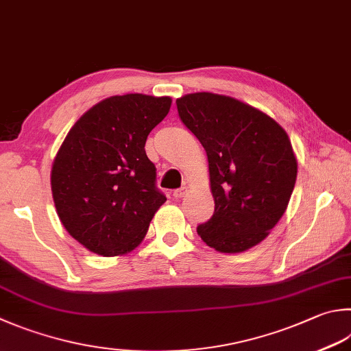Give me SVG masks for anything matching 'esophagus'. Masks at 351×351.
<instances>
[{
    "label": "esophagus",
    "instance_id": "34e87169",
    "mask_svg": "<svg viewBox=\"0 0 351 351\" xmlns=\"http://www.w3.org/2000/svg\"><path fill=\"white\" fill-rule=\"evenodd\" d=\"M186 194H188V188H180V189L174 191V197L176 198H183Z\"/></svg>",
    "mask_w": 351,
    "mask_h": 351
}]
</instances>
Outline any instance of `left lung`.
Instances as JSON below:
<instances>
[{
  "label": "left lung",
  "instance_id": "left-lung-1",
  "mask_svg": "<svg viewBox=\"0 0 351 351\" xmlns=\"http://www.w3.org/2000/svg\"><path fill=\"white\" fill-rule=\"evenodd\" d=\"M176 104L208 156L215 209L198 235L221 254L256 246L286 213L295 188L298 160L286 130L230 96L202 91Z\"/></svg>",
  "mask_w": 351,
  "mask_h": 351
}]
</instances>
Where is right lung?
Masks as SVG:
<instances>
[{
    "label": "right lung",
    "mask_w": 351,
    "mask_h": 351,
    "mask_svg": "<svg viewBox=\"0 0 351 351\" xmlns=\"http://www.w3.org/2000/svg\"><path fill=\"white\" fill-rule=\"evenodd\" d=\"M171 102L141 93L104 99L77 119L58 149L50 176L56 213L90 252H131L167 202L145 143Z\"/></svg>",
    "instance_id": "right-lung-1"
}]
</instances>
